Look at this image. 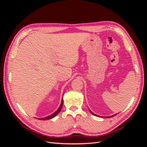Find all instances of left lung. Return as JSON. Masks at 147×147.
Returning a JSON list of instances; mask_svg holds the SVG:
<instances>
[{
	"mask_svg": "<svg viewBox=\"0 0 147 147\" xmlns=\"http://www.w3.org/2000/svg\"><path fill=\"white\" fill-rule=\"evenodd\" d=\"M90 112H91V113H92V114L93 115H95V116H98V115H95V114H94V113H92V112H91V110H90ZM117 115V114H115V115H112V116H110V117H110V118H111V117H113L114 116H115V115ZM109 117H108V118H109Z\"/></svg>",
	"mask_w": 147,
	"mask_h": 147,
	"instance_id": "obj_1",
	"label": "left lung"
}]
</instances>
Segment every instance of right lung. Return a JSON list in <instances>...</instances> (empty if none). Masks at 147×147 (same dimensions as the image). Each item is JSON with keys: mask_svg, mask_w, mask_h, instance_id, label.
<instances>
[{"mask_svg": "<svg viewBox=\"0 0 147 147\" xmlns=\"http://www.w3.org/2000/svg\"><path fill=\"white\" fill-rule=\"evenodd\" d=\"M63 100L62 99L61 104V105L59 106V109H57L54 113H53L52 115H50V116H48V117H45V118H39V119H40V120H46V119H51V118H54L55 116H56V115L60 112V111H61V109H62V107H63Z\"/></svg>", "mask_w": 147, "mask_h": 147, "instance_id": "obj_1", "label": "right lung"}]
</instances>
